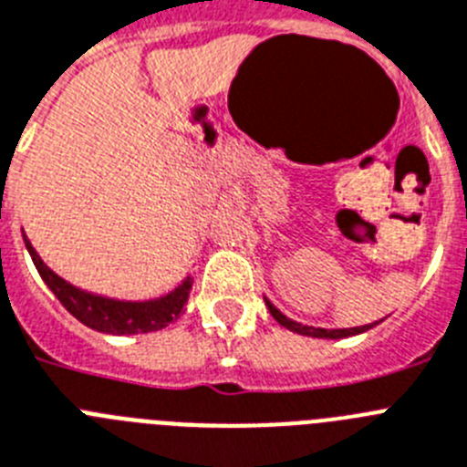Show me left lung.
<instances>
[{"label": "left lung", "instance_id": "1", "mask_svg": "<svg viewBox=\"0 0 467 467\" xmlns=\"http://www.w3.org/2000/svg\"><path fill=\"white\" fill-rule=\"evenodd\" d=\"M265 306L267 310H270V315L282 324L284 329H289L294 331V334H301V336H312V338H331V340L348 338V336H357V334H364V331L368 329H374L376 324H379V322L364 324V327H352V329H319V327H307V324L294 322V319H289L286 315H282V312H279L273 303L267 301V298H265Z\"/></svg>", "mask_w": 467, "mask_h": 467}]
</instances>
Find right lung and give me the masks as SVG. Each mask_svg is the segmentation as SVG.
<instances>
[{"instance_id": "right-lung-1", "label": "right lung", "mask_w": 467, "mask_h": 467, "mask_svg": "<svg viewBox=\"0 0 467 467\" xmlns=\"http://www.w3.org/2000/svg\"><path fill=\"white\" fill-rule=\"evenodd\" d=\"M23 242H26L27 254L32 256L37 273L42 275L44 284L54 291V296L63 303L65 310L82 324H87L88 329L100 331V334L133 336L164 329V327H169V324L181 317V312H183L185 303L190 298V291H192L194 277L188 275L176 289L160 296V298H150V301H119V298L91 294V291L79 289V286L70 284L60 275H56L42 261L37 249L30 244L26 233H23Z\"/></svg>"}]
</instances>
